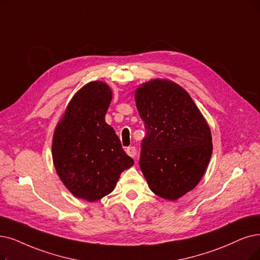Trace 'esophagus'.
Returning a JSON list of instances; mask_svg holds the SVG:
<instances>
[{
	"label": "esophagus",
	"mask_w": 260,
	"mask_h": 260,
	"mask_svg": "<svg viewBox=\"0 0 260 260\" xmlns=\"http://www.w3.org/2000/svg\"><path fill=\"white\" fill-rule=\"evenodd\" d=\"M126 152H127L128 155H130L131 158H134V157H136V154H137V148L134 146H130V147L126 148Z\"/></svg>",
	"instance_id": "esophagus-1"
}]
</instances>
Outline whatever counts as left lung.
<instances>
[{
	"mask_svg": "<svg viewBox=\"0 0 260 260\" xmlns=\"http://www.w3.org/2000/svg\"><path fill=\"white\" fill-rule=\"evenodd\" d=\"M146 137L140 168L150 190L176 201L193 190L212 154L208 122L183 87L168 79H152L134 92Z\"/></svg>",
	"mask_w": 260,
	"mask_h": 260,
	"instance_id": "obj_1",
	"label": "left lung"
}]
</instances>
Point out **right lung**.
<instances>
[{
	"mask_svg": "<svg viewBox=\"0 0 260 260\" xmlns=\"http://www.w3.org/2000/svg\"><path fill=\"white\" fill-rule=\"evenodd\" d=\"M112 97L106 82L91 81L81 87L52 139V158L59 179L72 195L90 203L110 194L120 174L134 164L106 122Z\"/></svg>",
	"mask_w": 260,
	"mask_h": 260,
	"instance_id": "right-lung-1",
	"label": "right lung"
}]
</instances>
